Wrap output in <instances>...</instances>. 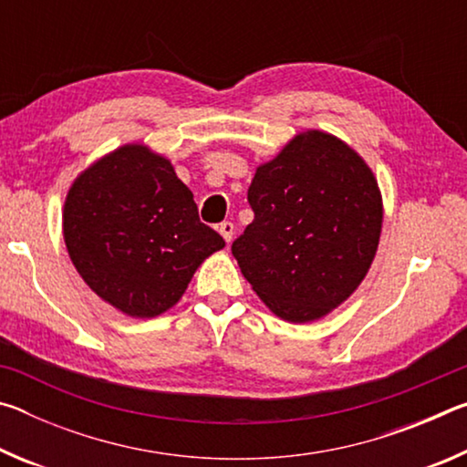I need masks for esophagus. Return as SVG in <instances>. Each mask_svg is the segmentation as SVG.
<instances>
[{
  "label": "esophagus",
  "mask_w": 467,
  "mask_h": 467,
  "mask_svg": "<svg viewBox=\"0 0 467 467\" xmlns=\"http://www.w3.org/2000/svg\"><path fill=\"white\" fill-rule=\"evenodd\" d=\"M218 233L223 234V239L226 243H231L233 241V234H234V224L233 223H223V224L218 226Z\"/></svg>",
  "instance_id": "obj_1"
}]
</instances>
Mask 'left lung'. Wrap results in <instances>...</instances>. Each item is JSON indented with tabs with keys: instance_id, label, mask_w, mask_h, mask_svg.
<instances>
[{
	"instance_id": "1",
	"label": "left lung",
	"mask_w": 467,
	"mask_h": 467,
	"mask_svg": "<svg viewBox=\"0 0 467 467\" xmlns=\"http://www.w3.org/2000/svg\"><path fill=\"white\" fill-rule=\"evenodd\" d=\"M253 223L233 243L251 288L290 323L326 317L365 280L383 200L368 164L331 133L292 138L251 181Z\"/></svg>"
}]
</instances>
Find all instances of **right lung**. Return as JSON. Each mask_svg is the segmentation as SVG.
<instances>
[{
    "label": "right lung",
    "instance_id": "obj_1",
    "mask_svg": "<svg viewBox=\"0 0 467 467\" xmlns=\"http://www.w3.org/2000/svg\"><path fill=\"white\" fill-rule=\"evenodd\" d=\"M63 241L82 280L140 319L175 306L203 259L224 247L169 158L144 144L117 148L78 175Z\"/></svg>",
    "mask_w": 467,
    "mask_h": 467
}]
</instances>
